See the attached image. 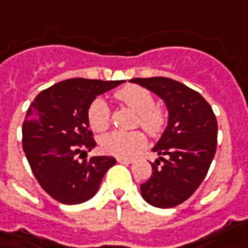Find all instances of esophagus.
Listing matches in <instances>:
<instances>
[{"label":"esophagus","instance_id":"obj_1","mask_svg":"<svg viewBox=\"0 0 248 248\" xmlns=\"http://www.w3.org/2000/svg\"><path fill=\"white\" fill-rule=\"evenodd\" d=\"M117 161L122 162V164H133V160H130V158H122V157H118Z\"/></svg>","mask_w":248,"mask_h":248}]
</instances>
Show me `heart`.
<instances>
[{
  "label": "heart",
  "mask_w": 248,
  "mask_h": 248,
  "mask_svg": "<svg viewBox=\"0 0 248 248\" xmlns=\"http://www.w3.org/2000/svg\"><path fill=\"white\" fill-rule=\"evenodd\" d=\"M115 98L130 110L137 112L136 126H141L149 136L158 137L168 124V112L162 106L154 105L153 94L146 88L130 84L115 93ZM90 127L95 131H105L110 126L111 111L102 98L91 102L87 110ZM146 145V137L140 130L134 131H110L99 138L100 149L106 154L117 157H131Z\"/></svg>",
  "instance_id": "1"
}]
</instances>
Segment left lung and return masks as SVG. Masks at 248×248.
Returning a JSON list of instances; mask_svg holds the SVG:
<instances>
[{
  "label": "left lung",
  "mask_w": 248,
  "mask_h": 248,
  "mask_svg": "<svg viewBox=\"0 0 248 248\" xmlns=\"http://www.w3.org/2000/svg\"><path fill=\"white\" fill-rule=\"evenodd\" d=\"M165 102L168 126L153 152L152 176L141 184L143 200L157 208H173L188 200L207 176L217 143V122L202 95L169 78L131 79Z\"/></svg>",
  "instance_id": "1"
}]
</instances>
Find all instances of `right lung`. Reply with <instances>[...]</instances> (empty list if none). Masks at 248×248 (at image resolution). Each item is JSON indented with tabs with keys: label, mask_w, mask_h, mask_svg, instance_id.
Segmentation results:
<instances>
[{
	"label": "right lung",
	"mask_w": 248,
	"mask_h": 248,
	"mask_svg": "<svg viewBox=\"0 0 248 248\" xmlns=\"http://www.w3.org/2000/svg\"><path fill=\"white\" fill-rule=\"evenodd\" d=\"M124 80L67 79L41 91L22 124V149L37 183L46 193L63 204H80L99 189L105 173L117 160L95 155L86 160L95 148L88 130L87 110L98 96ZM85 158L77 160V155Z\"/></svg>",
	"instance_id": "1"
}]
</instances>
